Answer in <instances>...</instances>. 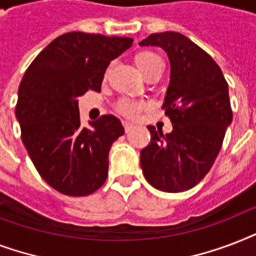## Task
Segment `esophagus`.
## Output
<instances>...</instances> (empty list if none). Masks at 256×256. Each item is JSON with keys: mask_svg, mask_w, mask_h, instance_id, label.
Masks as SVG:
<instances>
[{"mask_svg": "<svg viewBox=\"0 0 256 256\" xmlns=\"http://www.w3.org/2000/svg\"><path fill=\"white\" fill-rule=\"evenodd\" d=\"M124 132H128L132 128V124H130V122H126V120H124Z\"/></svg>", "mask_w": 256, "mask_h": 256, "instance_id": "esophagus-1", "label": "esophagus"}]
</instances>
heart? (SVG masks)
I'll return each mask as SVG.
<instances>
[{"label": "heart", "mask_w": 256, "mask_h": 256, "mask_svg": "<svg viewBox=\"0 0 256 256\" xmlns=\"http://www.w3.org/2000/svg\"><path fill=\"white\" fill-rule=\"evenodd\" d=\"M134 62H136V68L142 72V74H148L150 70H152L156 66L164 64L160 57L158 54L152 53V52H148V50H144V52H140L134 56ZM144 108V104L140 102H136V100H122L120 102V112L122 114L128 116H136V112H140V108Z\"/></svg>", "instance_id": "1"}]
</instances>
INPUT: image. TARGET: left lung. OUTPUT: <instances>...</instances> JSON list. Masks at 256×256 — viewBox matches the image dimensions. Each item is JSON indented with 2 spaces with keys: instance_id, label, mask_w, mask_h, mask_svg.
<instances>
[{
  "instance_id": "1",
  "label": "left lung",
  "mask_w": 256,
  "mask_h": 256,
  "mask_svg": "<svg viewBox=\"0 0 256 256\" xmlns=\"http://www.w3.org/2000/svg\"><path fill=\"white\" fill-rule=\"evenodd\" d=\"M140 46H158L170 61V82L162 108L172 124L164 136L148 126L150 144L140 152V168L152 187L182 192L210 171L232 122L228 85L208 54L175 32L150 34Z\"/></svg>"
}]
</instances>
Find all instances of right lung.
I'll list each match as a JSON object with an SVG mask.
<instances>
[{
  "mask_svg": "<svg viewBox=\"0 0 256 256\" xmlns=\"http://www.w3.org/2000/svg\"><path fill=\"white\" fill-rule=\"evenodd\" d=\"M132 38L70 32L52 41L24 74L16 106L21 138L44 180L70 196H85L108 178V152L124 128L114 116L82 128L78 98L100 92L108 64Z\"/></svg>",
  "mask_w": 256,
  "mask_h": 256,
  "instance_id": "obj_1",
  "label": "right lung"
}]
</instances>
